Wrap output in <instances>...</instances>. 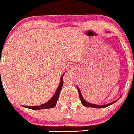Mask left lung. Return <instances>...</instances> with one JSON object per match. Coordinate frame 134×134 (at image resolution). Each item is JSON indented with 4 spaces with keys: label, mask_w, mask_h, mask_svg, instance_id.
<instances>
[{
    "label": "left lung",
    "mask_w": 134,
    "mask_h": 134,
    "mask_svg": "<svg viewBox=\"0 0 134 134\" xmlns=\"http://www.w3.org/2000/svg\"><path fill=\"white\" fill-rule=\"evenodd\" d=\"M77 90H78L79 94V97H80V99H81V103H82V104L86 107H92V108H105V107H108V106L111 105V104H112L113 103H114L116 102V101L113 102V103H110V104H105V105H102V106H99V105H96V104H91V103H88L87 101H86V100L83 99V97H82V96H81V91H80V90L79 89V88H77Z\"/></svg>",
    "instance_id": "obj_1"
}]
</instances>
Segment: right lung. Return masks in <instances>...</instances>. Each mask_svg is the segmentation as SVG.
Instances as JSON below:
<instances>
[{
	"instance_id": "add662e5",
	"label": "right lung",
	"mask_w": 134,
	"mask_h": 134,
	"mask_svg": "<svg viewBox=\"0 0 134 134\" xmlns=\"http://www.w3.org/2000/svg\"><path fill=\"white\" fill-rule=\"evenodd\" d=\"M64 74H63L62 75L61 78H60V85H59V87H58L57 91H56L55 93L54 94V96L52 97V99L48 101L47 103H44V104H42L40 106H37V107H28V106H24L25 108H27L30 109H32V110H42V109H48V108H52L53 107H55V105L57 104V102L58 99L59 97V93H60V90H61L62 87H63V76H64Z\"/></svg>"
}]
</instances>
